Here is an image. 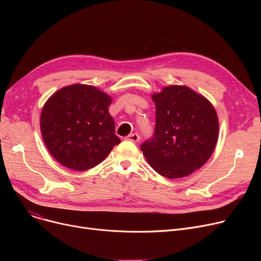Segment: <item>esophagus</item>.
<instances>
[{
  "instance_id": "34e87169",
  "label": "esophagus",
  "mask_w": 261,
  "mask_h": 261,
  "mask_svg": "<svg viewBox=\"0 0 261 261\" xmlns=\"http://www.w3.org/2000/svg\"><path fill=\"white\" fill-rule=\"evenodd\" d=\"M126 140L130 141V142H133V143H138L141 140V136L138 133H132V134H129L127 136Z\"/></svg>"
}]
</instances>
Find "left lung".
I'll return each instance as SVG.
<instances>
[{"instance_id": "1", "label": "left lung", "mask_w": 261, "mask_h": 261, "mask_svg": "<svg viewBox=\"0 0 261 261\" xmlns=\"http://www.w3.org/2000/svg\"><path fill=\"white\" fill-rule=\"evenodd\" d=\"M154 133L141 145L159 174L177 179L202 167L213 154L219 135L212 103L185 86H170L152 95Z\"/></svg>"}]
</instances>
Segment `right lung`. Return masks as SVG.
Listing matches in <instances>:
<instances>
[{
	"mask_svg": "<svg viewBox=\"0 0 261 261\" xmlns=\"http://www.w3.org/2000/svg\"><path fill=\"white\" fill-rule=\"evenodd\" d=\"M111 102L109 95L85 85L65 87L51 95L40 119L50 154L74 170L97 166L120 143L109 113Z\"/></svg>",
	"mask_w": 261,
	"mask_h": 261,
	"instance_id": "add662e5",
	"label": "right lung"
}]
</instances>
